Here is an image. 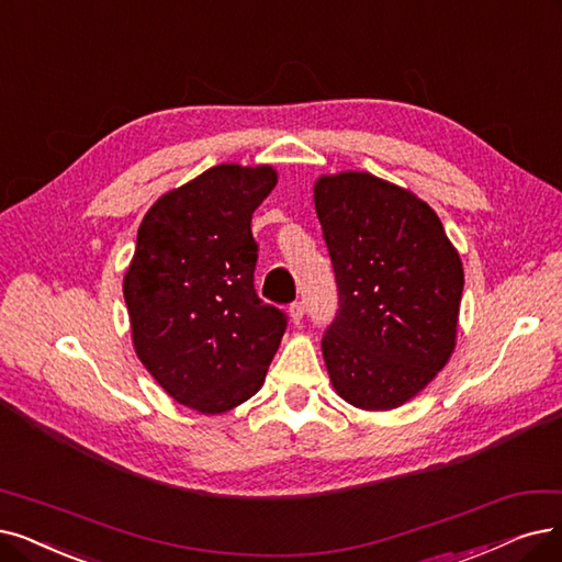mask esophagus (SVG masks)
Listing matches in <instances>:
<instances>
[{
	"label": "esophagus",
	"mask_w": 562,
	"mask_h": 562,
	"mask_svg": "<svg viewBox=\"0 0 562 562\" xmlns=\"http://www.w3.org/2000/svg\"><path fill=\"white\" fill-rule=\"evenodd\" d=\"M304 318V302H293L290 304V321H293L295 325H300Z\"/></svg>",
	"instance_id": "obj_1"
}]
</instances>
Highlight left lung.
<instances>
[{"label":"left lung","mask_w":562,"mask_h":562,"mask_svg":"<svg viewBox=\"0 0 562 562\" xmlns=\"http://www.w3.org/2000/svg\"><path fill=\"white\" fill-rule=\"evenodd\" d=\"M313 200L339 288L323 334L331 385L355 408H398L452 357L461 258L424 200L375 175H323Z\"/></svg>","instance_id":"left-lung-1"}]
</instances>
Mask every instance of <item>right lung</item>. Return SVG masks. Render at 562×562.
<instances>
[{
  "instance_id": "right-lung-1",
  "label": "right lung",
  "mask_w": 562,
  "mask_h": 562,
  "mask_svg": "<svg viewBox=\"0 0 562 562\" xmlns=\"http://www.w3.org/2000/svg\"><path fill=\"white\" fill-rule=\"evenodd\" d=\"M277 187L272 166L221 164L145 214L124 274L133 348L175 401L203 415L251 398L285 331L254 285L251 216Z\"/></svg>"
}]
</instances>
